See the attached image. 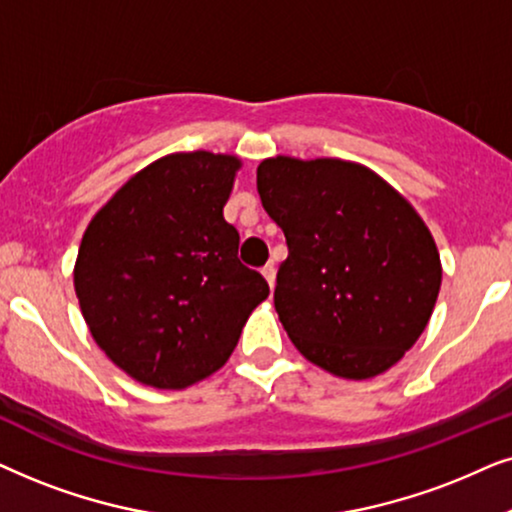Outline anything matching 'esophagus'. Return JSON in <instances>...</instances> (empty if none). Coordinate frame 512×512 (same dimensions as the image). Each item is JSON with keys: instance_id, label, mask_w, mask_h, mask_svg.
<instances>
[{"instance_id": "obj_1", "label": "esophagus", "mask_w": 512, "mask_h": 512, "mask_svg": "<svg viewBox=\"0 0 512 512\" xmlns=\"http://www.w3.org/2000/svg\"><path fill=\"white\" fill-rule=\"evenodd\" d=\"M262 276L267 278V283H269V288L274 290V285H276V269H274V264H267V267L262 269Z\"/></svg>"}]
</instances>
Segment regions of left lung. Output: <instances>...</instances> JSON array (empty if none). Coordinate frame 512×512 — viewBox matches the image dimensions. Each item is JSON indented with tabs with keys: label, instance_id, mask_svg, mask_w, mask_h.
<instances>
[{
	"label": "left lung",
	"instance_id": "obj_1",
	"mask_svg": "<svg viewBox=\"0 0 512 512\" xmlns=\"http://www.w3.org/2000/svg\"><path fill=\"white\" fill-rule=\"evenodd\" d=\"M257 192L288 243L274 306L297 351L356 381L398 363L442 283L438 248L410 201L360 163L292 156L257 166Z\"/></svg>",
	"mask_w": 512,
	"mask_h": 512
}]
</instances>
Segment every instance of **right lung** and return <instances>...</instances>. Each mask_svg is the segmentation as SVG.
I'll return each mask as SVG.
<instances>
[{
  "mask_svg": "<svg viewBox=\"0 0 512 512\" xmlns=\"http://www.w3.org/2000/svg\"><path fill=\"white\" fill-rule=\"evenodd\" d=\"M241 161L177 152L135 173L84 231L74 290L95 344L128 377L187 388L236 349L269 283L238 260L224 203Z\"/></svg>",
  "mask_w": 512,
  "mask_h": 512,
  "instance_id": "add662e5",
  "label": "right lung"
}]
</instances>
